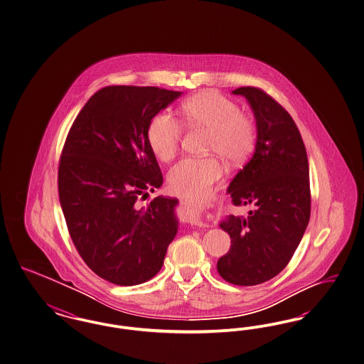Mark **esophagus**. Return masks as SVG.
Instances as JSON below:
<instances>
[{"label": "esophagus", "mask_w": 364, "mask_h": 364, "mask_svg": "<svg viewBox=\"0 0 364 364\" xmlns=\"http://www.w3.org/2000/svg\"><path fill=\"white\" fill-rule=\"evenodd\" d=\"M203 215H204L203 208L196 207V205L188 207L187 210H184V219L189 223H193V224H201Z\"/></svg>", "instance_id": "34e87169"}]
</instances>
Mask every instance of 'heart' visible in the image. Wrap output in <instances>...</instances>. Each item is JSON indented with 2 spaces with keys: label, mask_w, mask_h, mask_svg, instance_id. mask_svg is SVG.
<instances>
[{
  "label": "heart",
  "mask_w": 364,
  "mask_h": 364,
  "mask_svg": "<svg viewBox=\"0 0 364 364\" xmlns=\"http://www.w3.org/2000/svg\"><path fill=\"white\" fill-rule=\"evenodd\" d=\"M183 116L188 124L208 129V151L230 163L242 161L254 149V124L242 116L237 104L218 92L207 90L188 99L183 104ZM181 134V122L163 110L149 122L146 139L154 156L168 161L176 154ZM223 175L224 166L218 157H186L169 169L168 186L178 196L198 200L208 196Z\"/></svg>",
  "instance_id": "heart-1"
}]
</instances>
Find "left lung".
I'll return each instance as SVG.
<instances>
[{"mask_svg":"<svg viewBox=\"0 0 364 364\" xmlns=\"http://www.w3.org/2000/svg\"><path fill=\"white\" fill-rule=\"evenodd\" d=\"M232 93L248 101L257 134L251 160L227 192L235 205L252 210L220 221L231 248L218 260V271L231 284L256 286L286 268L309 225V159L296 124L275 100L254 87Z\"/></svg>","mask_w":364,"mask_h":364,"instance_id":"obj_1","label":"left lung"}]
</instances>
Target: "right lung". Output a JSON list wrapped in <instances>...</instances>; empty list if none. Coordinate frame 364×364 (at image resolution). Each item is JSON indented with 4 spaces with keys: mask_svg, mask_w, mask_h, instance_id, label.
Returning a JSON list of instances; mask_svg holds the SVG:
<instances>
[{
    "mask_svg": "<svg viewBox=\"0 0 364 364\" xmlns=\"http://www.w3.org/2000/svg\"><path fill=\"white\" fill-rule=\"evenodd\" d=\"M181 92L107 87L96 92L68 133L58 195L68 231L85 264L117 286H136L163 267L178 230L177 198L141 207L163 175L146 139L149 122Z\"/></svg>",
    "mask_w": 364,
    "mask_h": 364,
    "instance_id": "obj_1",
    "label": "right lung"
}]
</instances>
